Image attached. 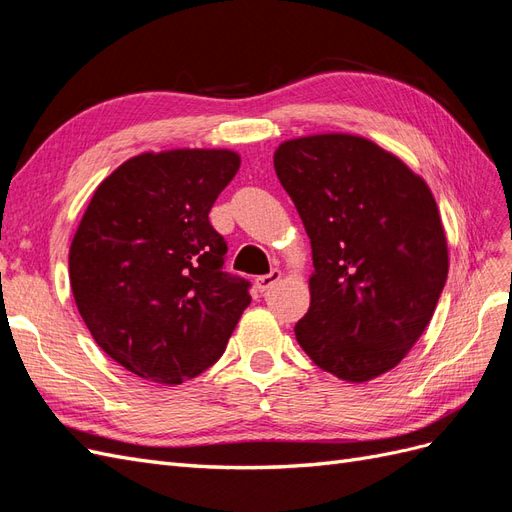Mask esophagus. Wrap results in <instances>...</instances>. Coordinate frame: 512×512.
Masks as SVG:
<instances>
[{
  "label": "esophagus",
  "instance_id": "obj_1",
  "mask_svg": "<svg viewBox=\"0 0 512 512\" xmlns=\"http://www.w3.org/2000/svg\"><path fill=\"white\" fill-rule=\"evenodd\" d=\"M280 277H282V271H277V269H273V271L267 273V275L256 277V288H258V292H267L277 280H280Z\"/></svg>",
  "mask_w": 512,
  "mask_h": 512
}]
</instances>
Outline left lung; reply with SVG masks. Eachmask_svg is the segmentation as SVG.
<instances>
[{"mask_svg":"<svg viewBox=\"0 0 512 512\" xmlns=\"http://www.w3.org/2000/svg\"><path fill=\"white\" fill-rule=\"evenodd\" d=\"M273 164L312 243V303L297 342L346 382L386 374L423 335L446 284V235L429 185L352 134L292 138Z\"/></svg>","mask_w":512,"mask_h":512,"instance_id":"1","label":"left lung"}]
</instances>
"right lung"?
Instances as JSON below:
<instances>
[{
	"label": "right lung",
	"instance_id": "1",
	"mask_svg": "<svg viewBox=\"0 0 512 512\" xmlns=\"http://www.w3.org/2000/svg\"><path fill=\"white\" fill-rule=\"evenodd\" d=\"M239 166L228 149L141 153L91 196L70 245L72 294L96 344L138 378L203 374L252 301L209 222Z\"/></svg>",
	"mask_w": 512,
	"mask_h": 512
}]
</instances>
